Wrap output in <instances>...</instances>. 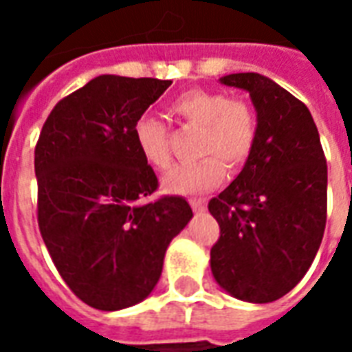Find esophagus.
Returning <instances> with one entry per match:
<instances>
[{"label": "esophagus", "mask_w": 352, "mask_h": 352, "mask_svg": "<svg viewBox=\"0 0 352 352\" xmlns=\"http://www.w3.org/2000/svg\"><path fill=\"white\" fill-rule=\"evenodd\" d=\"M190 206L196 213H201V211H206L207 204L206 199H190Z\"/></svg>", "instance_id": "34e87169"}]
</instances>
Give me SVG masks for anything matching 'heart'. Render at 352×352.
I'll return each instance as SVG.
<instances>
[{
    "mask_svg": "<svg viewBox=\"0 0 352 352\" xmlns=\"http://www.w3.org/2000/svg\"><path fill=\"white\" fill-rule=\"evenodd\" d=\"M169 111L198 128L196 153L204 156L194 164L177 166L164 177V188L173 194H201L217 188L226 179V168L241 169L258 141V115L251 101L230 98L221 90L192 88L169 103ZM133 141L153 168L171 166L169 130L153 115L133 122Z\"/></svg>",
    "mask_w": 352,
    "mask_h": 352,
    "instance_id": "1",
    "label": "heart"
}]
</instances>
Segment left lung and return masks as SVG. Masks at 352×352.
Instances as JSON below:
<instances>
[{
	"instance_id": "1",
	"label": "left lung",
	"mask_w": 352,
	"mask_h": 352,
	"mask_svg": "<svg viewBox=\"0 0 352 352\" xmlns=\"http://www.w3.org/2000/svg\"><path fill=\"white\" fill-rule=\"evenodd\" d=\"M258 115V141L241 173L209 201L221 237L211 272L226 292L275 302L302 280L326 226L328 169L309 109L258 73H232Z\"/></svg>"
}]
</instances>
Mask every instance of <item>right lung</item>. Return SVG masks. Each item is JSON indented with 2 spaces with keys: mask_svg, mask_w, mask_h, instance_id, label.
Returning a JSON list of instances; mask_svg holds the SVG:
<instances>
[{
  "mask_svg": "<svg viewBox=\"0 0 352 352\" xmlns=\"http://www.w3.org/2000/svg\"><path fill=\"white\" fill-rule=\"evenodd\" d=\"M169 85L100 75L58 101L35 145L43 241L65 285L96 309L145 300L192 219L181 196L145 201L158 179L133 141V122Z\"/></svg>",
  "mask_w": 352,
  "mask_h": 352,
  "instance_id": "add662e5",
  "label": "right lung"
}]
</instances>
